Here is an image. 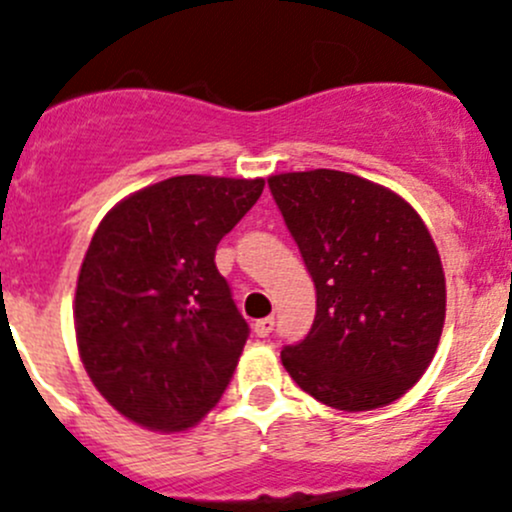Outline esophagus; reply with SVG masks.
<instances>
[{"mask_svg":"<svg viewBox=\"0 0 512 512\" xmlns=\"http://www.w3.org/2000/svg\"><path fill=\"white\" fill-rule=\"evenodd\" d=\"M273 328H276V320H273L271 315H268V318L256 320V323H254V333H256L258 337H268V335L273 333Z\"/></svg>","mask_w":512,"mask_h":512,"instance_id":"obj_1","label":"esophagus"}]
</instances>
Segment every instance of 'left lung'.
Listing matches in <instances>:
<instances>
[{"label": "left lung", "mask_w": 512, "mask_h": 512, "mask_svg": "<svg viewBox=\"0 0 512 512\" xmlns=\"http://www.w3.org/2000/svg\"><path fill=\"white\" fill-rule=\"evenodd\" d=\"M268 187L315 283V320L283 345V367L342 412L399 399L434 360L446 318L444 268L424 221L350 172H288Z\"/></svg>", "instance_id": "1"}]
</instances>
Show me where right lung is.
Segmentation results:
<instances>
[{"instance_id":"1","label":"right lung","mask_w":512,"mask_h":512,"mask_svg":"<svg viewBox=\"0 0 512 512\" xmlns=\"http://www.w3.org/2000/svg\"><path fill=\"white\" fill-rule=\"evenodd\" d=\"M261 192L263 179L170 177L100 221L78 276V352L135 424L187 429L231 382L249 323L214 254Z\"/></svg>"}]
</instances>
